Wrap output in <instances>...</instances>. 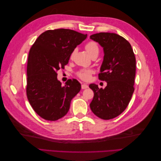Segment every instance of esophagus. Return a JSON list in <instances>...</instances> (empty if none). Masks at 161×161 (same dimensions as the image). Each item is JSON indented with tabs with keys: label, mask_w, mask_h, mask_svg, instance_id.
<instances>
[{
	"label": "esophagus",
	"mask_w": 161,
	"mask_h": 161,
	"mask_svg": "<svg viewBox=\"0 0 161 161\" xmlns=\"http://www.w3.org/2000/svg\"><path fill=\"white\" fill-rule=\"evenodd\" d=\"M89 87V86L87 85H86V84H82V85H81V88H82V89H87Z\"/></svg>",
	"instance_id": "esophagus-1"
}]
</instances>
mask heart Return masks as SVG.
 I'll return each instance as SVG.
<instances>
[{"label":"heart","instance_id":"obj_1","mask_svg":"<svg viewBox=\"0 0 161 161\" xmlns=\"http://www.w3.org/2000/svg\"><path fill=\"white\" fill-rule=\"evenodd\" d=\"M85 50L86 51L88 52L90 56L92 55L95 54V53H99V46L97 45V43L95 42H89L86 43L85 45ZM75 52V50L72 52L71 57L73 56L74 53ZM92 70L91 69H81L77 72V76H79L80 79L87 81L90 79V78L91 76V75L92 74Z\"/></svg>","mask_w":161,"mask_h":161}]
</instances>
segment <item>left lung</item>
<instances>
[{
  "mask_svg": "<svg viewBox=\"0 0 161 161\" xmlns=\"http://www.w3.org/2000/svg\"><path fill=\"white\" fill-rule=\"evenodd\" d=\"M90 38L103 48L99 79L107 82L105 89L95 84L89 85L94 92L90 108L99 118L111 119L125 109L133 95L136 58L130 43L118 34L102 32Z\"/></svg>",
  "mask_w": 161,
  "mask_h": 161,
  "instance_id": "1",
  "label": "left lung"
}]
</instances>
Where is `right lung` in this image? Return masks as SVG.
Wrapping results in <instances>:
<instances>
[{
    "mask_svg": "<svg viewBox=\"0 0 161 161\" xmlns=\"http://www.w3.org/2000/svg\"><path fill=\"white\" fill-rule=\"evenodd\" d=\"M87 34L68 29L42 33L30 50L27 68L26 92L36 113L46 120L56 121L70 109L72 99L80 91L76 79H69L62 86L57 71L64 69L75 47Z\"/></svg>",
    "mask_w": 161,
    "mask_h": 161,
    "instance_id": "1",
    "label": "right lung"
}]
</instances>
